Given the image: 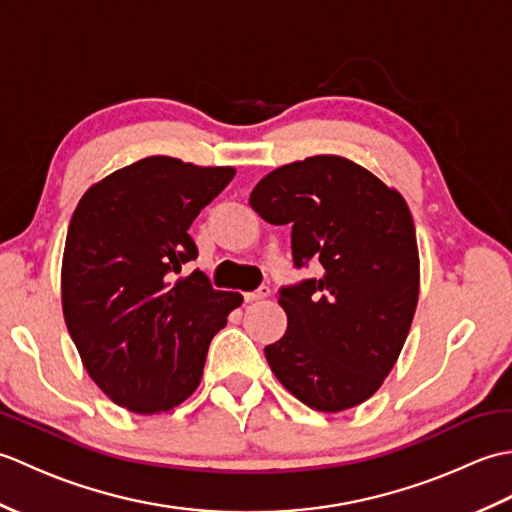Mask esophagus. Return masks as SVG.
I'll return each instance as SVG.
<instances>
[{
    "instance_id": "34e87169",
    "label": "esophagus",
    "mask_w": 512,
    "mask_h": 512,
    "mask_svg": "<svg viewBox=\"0 0 512 512\" xmlns=\"http://www.w3.org/2000/svg\"><path fill=\"white\" fill-rule=\"evenodd\" d=\"M266 297H270V288H268V286H259L257 290L246 292V295H244V299H246L248 303L259 301V299H266Z\"/></svg>"
}]
</instances>
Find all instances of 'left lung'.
<instances>
[{"label": "left lung", "instance_id": "left-lung-1", "mask_svg": "<svg viewBox=\"0 0 512 512\" xmlns=\"http://www.w3.org/2000/svg\"><path fill=\"white\" fill-rule=\"evenodd\" d=\"M270 224H290L292 259L321 275L279 290L286 334L266 361L292 396L317 411L361 405L396 365L418 306L420 259L407 202L341 156L270 171L250 193Z\"/></svg>", "mask_w": 512, "mask_h": 512}]
</instances>
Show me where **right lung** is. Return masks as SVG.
<instances>
[{
  "mask_svg": "<svg viewBox=\"0 0 512 512\" xmlns=\"http://www.w3.org/2000/svg\"><path fill=\"white\" fill-rule=\"evenodd\" d=\"M233 167L149 156L92 184L65 237L61 303L81 361L107 398L134 413L178 407L200 385L213 336L242 306L211 286L189 226Z\"/></svg>",
  "mask_w": 512,
  "mask_h": 512,
  "instance_id": "right-lung-1",
  "label": "right lung"
}]
</instances>
